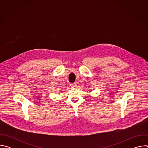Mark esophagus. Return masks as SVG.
Wrapping results in <instances>:
<instances>
[{
	"mask_svg": "<svg viewBox=\"0 0 148 148\" xmlns=\"http://www.w3.org/2000/svg\"><path fill=\"white\" fill-rule=\"evenodd\" d=\"M76 86H77V84H76L75 82L72 83V84H71V85H70V86H71L72 88H75V87H76Z\"/></svg>",
	"mask_w": 148,
	"mask_h": 148,
	"instance_id": "1",
	"label": "esophagus"
}]
</instances>
